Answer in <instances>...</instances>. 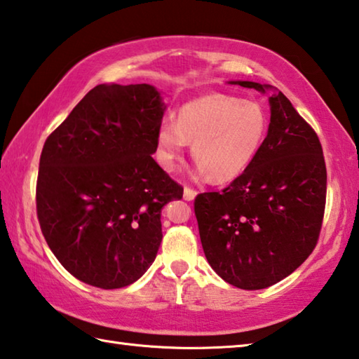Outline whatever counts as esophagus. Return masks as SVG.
Masks as SVG:
<instances>
[{"label": "esophagus", "mask_w": 359, "mask_h": 359, "mask_svg": "<svg viewBox=\"0 0 359 359\" xmlns=\"http://www.w3.org/2000/svg\"><path fill=\"white\" fill-rule=\"evenodd\" d=\"M196 194H198V191L194 190V188H191V187H185L184 188V198L187 199V201H193Z\"/></svg>", "instance_id": "34e87169"}]
</instances>
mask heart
I'll list each match as a JSON object with an SVG mask.
<instances>
[{
    "label": "heart",
    "mask_w": 359,
    "mask_h": 359,
    "mask_svg": "<svg viewBox=\"0 0 359 359\" xmlns=\"http://www.w3.org/2000/svg\"><path fill=\"white\" fill-rule=\"evenodd\" d=\"M266 131L267 117L257 102L228 95H205L187 102L179 111L177 121H161L156 160L165 171H177L188 141H193L198 174L228 182L252 165Z\"/></svg>",
    "instance_id": "obj_1"
}]
</instances>
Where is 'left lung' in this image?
<instances>
[{
    "instance_id": "obj_1",
    "label": "left lung",
    "mask_w": 359,
    "mask_h": 359,
    "mask_svg": "<svg viewBox=\"0 0 359 359\" xmlns=\"http://www.w3.org/2000/svg\"><path fill=\"white\" fill-rule=\"evenodd\" d=\"M269 104V130L252 165L222 191L194 198L205 258L242 290L267 288L296 271L317 247L325 215L326 165L317 133L282 92Z\"/></svg>"
}]
</instances>
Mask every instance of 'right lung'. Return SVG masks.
<instances>
[{
	"mask_svg": "<svg viewBox=\"0 0 359 359\" xmlns=\"http://www.w3.org/2000/svg\"><path fill=\"white\" fill-rule=\"evenodd\" d=\"M163 112L151 85H96L46 139L36 212L77 280L123 288L155 261L163 205L184 194L151 156Z\"/></svg>",
	"mask_w": 359,
	"mask_h": 359,
	"instance_id": "add662e5",
	"label": "right lung"
}]
</instances>
